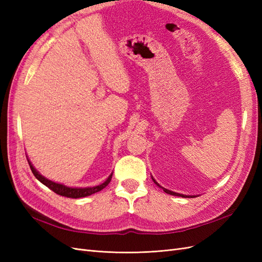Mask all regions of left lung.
I'll use <instances>...</instances> for the list:
<instances>
[{
    "label": "left lung",
    "mask_w": 262,
    "mask_h": 262,
    "mask_svg": "<svg viewBox=\"0 0 262 262\" xmlns=\"http://www.w3.org/2000/svg\"><path fill=\"white\" fill-rule=\"evenodd\" d=\"M153 181L155 182V184H156L157 186H160V185H158V184H157V182H156V181H155L154 179H153ZM160 187H161V186H160ZM161 188H162V187H161ZM163 190H164V191H165L166 193H168V194H171V195H178V196H182V198H184V196H185V198H186V195H184V194H180V193H176V192H172V191H170V190H167V189H164V188H163ZM189 198H190V196H189ZM191 198H192V196H191Z\"/></svg>",
    "instance_id": "left-lung-1"
}]
</instances>
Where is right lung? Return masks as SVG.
Returning a JSON list of instances; mask_svg holds the SVG:
<instances>
[{"instance_id":"right-lung-1","label":"right lung","mask_w":262,"mask_h":262,"mask_svg":"<svg viewBox=\"0 0 262 262\" xmlns=\"http://www.w3.org/2000/svg\"><path fill=\"white\" fill-rule=\"evenodd\" d=\"M28 164H29V167H30L31 171H33V173H34V176L39 181L42 182L45 186H47L49 189H51L53 192H55L59 195L67 196V198H72V199H77V198H84V196L91 195L93 193H96V192L100 191V190L104 189L109 184L110 180H112V177H113V173H112V175L108 177V179L105 182H102L101 185L96 186V187H92V188H70V187H67V186H63L61 184H55V182L45 178L34 168V166L31 165V163L29 161H28Z\"/></svg>"}]
</instances>
